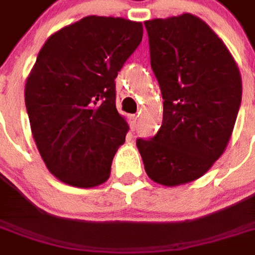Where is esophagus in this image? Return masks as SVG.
Returning <instances> with one entry per match:
<instances>
[{
	"mask_svg": "<svg viewBox=\"0 0 255 255\" xmlns=\"http://www.w3.org/2000/svg\"><path fill=\"white\" fill-rule=\"evenodd\" d=\"M128 122H129V128H131V131H135L136 124H138V117L135 116V115H131V116L128 117Z\"/></svg>",
	"mask_w": 255,
	"mask_h": 255,
	"instance_id": "obj_1",
	"label": "esophagus"
}]
</instances>
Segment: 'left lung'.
<instances>
[{"label": "left lung", "mask_w": 255, "mask_h": 255, "mask_svg": "<svg viewBox=\"0 0 255 255\" xmlns=\"http://www.w3.org/2000/svg\"><path fill=\"white\" fill-rule=\"evenodd\" d=\"M144 27L164 113L157 133L136 146L151 180L179 186L205 175L224 153L241 108V72L197 16L147 20Z\"/></svg>", "instance_id": "8db88e82"}]
</instances>
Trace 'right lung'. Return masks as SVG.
I'll return each instance as SVG.
<instances>
[{
    "label": "right lung",
    "instance_id": "add662e5",
    "mask_svg": "<svg viewBox=\"0 0 255 255\" xmlns=\"http://www.w3.org/2000/svg\"><path fill=\"white\" fill-rule=\"evenodd\" d=\"M142 36V23L87 16L41 49L25 83V108L42 160L61 182L87 188L108 180L128 131L115 79Z\"/></svg>",
    "mask_w": 255,
    "mask_h": 255
}]
</instances>
